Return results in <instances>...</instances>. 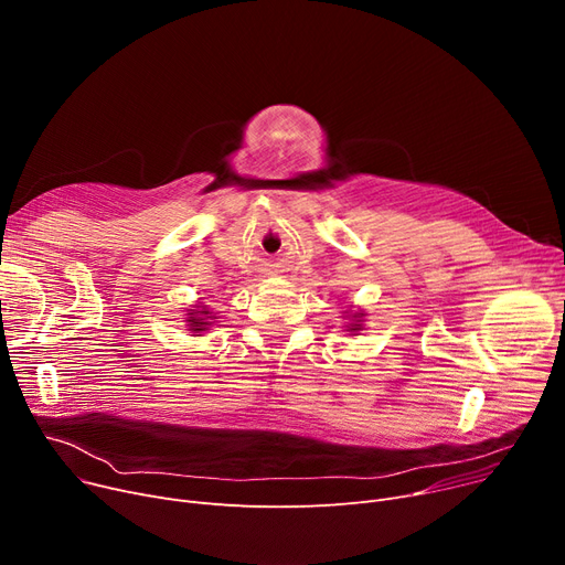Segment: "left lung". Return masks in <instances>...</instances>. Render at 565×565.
Listing matches in <instances>:
<instances>
[{"label": "left lung", "mask_w": 565, "mask_h": 565, "mask_svg": "<svg viewBox=\"0 0 565 565\" xmlns=\"http://www.w3.org/2000/svg\"><path fill=\"white\" fill-rule=\"evenodd\" d=\"M350 330H360V324H352V328Z\"/></svg>", "instance_id": "left-lung-1"}]
</instances>
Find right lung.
<instances>
[{
  "label": "right lung",
  "mask_w": 565,
  "mask_h": 565,
  "mask_svg": "<svg viewBox=\"0 0 565 565\" xmlns=\"http://www.w3.org/2000/svg\"><path fill=\"white\" fill-rule=\"evenodd\" d=\"M201 316H207V311H194V313H190V328L194 330V332H201L203 328H205V318H201Z\"/></svg>",
  "instance_id": "1"
}]
</instances>
